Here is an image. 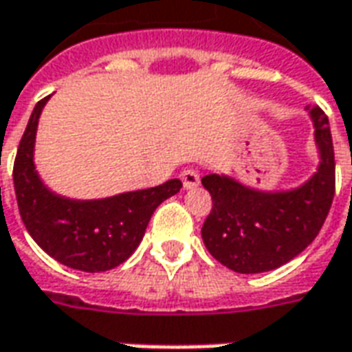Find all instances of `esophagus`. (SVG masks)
Instances as JSON below:
<instances>
[{"mask_svg":"<svg viewBox=\"0 0 352 352\" xmlns=\"http://www.w3.org/2000/svg\"><path fill=\"white\" fill-rule=\"evenodd\" d=\"M182 184H184V188L186 190H191V188H197L199 186V172L193 170V168H188V170H184L180 174Z\"/></svg>","mask_w":352,"mask_h":352,"instance_id":"1","label":"esophagus"}]
</instances>
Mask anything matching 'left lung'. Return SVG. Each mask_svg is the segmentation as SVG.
Returning <instances> with one entry per match:
<instances>
[{
    "instance_id": "1",
    "label": "left lung",
    "mask_w": 352,
    "mask_h": 352,
    "mask_svg": "<svg viewBox=\"0 0 352 352\" xmlns=\"http://www.w3.org/2000/svg\"><path fill=\"white\" fill-rule=\"evenodd\" d=\"M318 145V170L289 191H258L224 174L201 184L212 197L201 228L208 253L239 274H258L289 263L318 236L336 193V157L328 116L310 109Z\"/></svg>"
}]
</instances>
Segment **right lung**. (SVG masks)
Here are the masks:
<instances>
[{
	"label": "right lung",
	"mask_w": 352,
	"mask_h": 352,
	"mask_svg": "<svg viewBox=\"0 0 352 352\" xmlns=\"http://www.w3.org/2000/svg\"><path fill=\"white\" fill-rule=\"evenodd\" d=\"M45 98L34 107L13 166L14 195L32 239L57 263L82 272H105L122 264L144 239L155 208L176 195L178 178L149 190L105 199L78 201L47 190L34 166V142Z\"/></svg>",
	"instance_id": "right-lung-1"
}]
</instances>
